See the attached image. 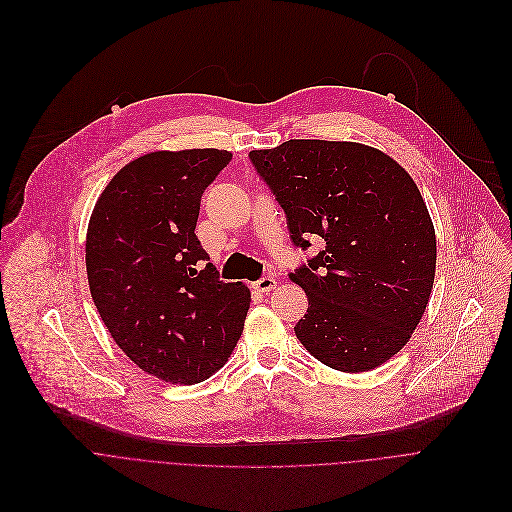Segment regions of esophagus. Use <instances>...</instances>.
<instances>
[{
  "mask_svg": "<svg viewBox=\"0 0 512 512\" xmlns=\"http://www.w3.org/2000/svg\"><path fill=\"white\" fill-rule=\"evenodd\" d=\"M252 286H254L258 292H270V290L276 286V280H274V276H262V278L256 280Z\"/></svg>",
  "mask_w": 512,
  "mask_h": 512,
  "instance_id": "1",
  "label": "esophagus"
}]
</instances>
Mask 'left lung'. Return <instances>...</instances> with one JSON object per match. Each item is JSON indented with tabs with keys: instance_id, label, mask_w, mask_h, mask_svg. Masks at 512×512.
<instances>
[{
	"instance_id": "left-lung-1",
	"label": "left lung",
	"mask_w": 512,
	"mask_h": 512,
	"mask_svg": "<svg viewBox=\"0 0 512 512\" xmlns=\"http://www.w3.org/2000/svg\"><path fill=\"white\" fill-rule=\"evenodd\" d=\"M286 214L290 240L325 248L290 272L309 309L296 339L321 363L371 371L416 331L436 274V232L426 201L397 161L349 141L290 139L250 151Z\"/></svg>"
}]
</instances>
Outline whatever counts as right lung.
I'll return each instance as SVG.
<instances>
[{"label":"right lung","mask_w":512,"mask_h":512,"mask_svg":"<svg viewBox=\"0 0 512 512\" xmlns=\"http://www.w3.org/2000/svg\"><path fill=\"white\" fill-rule=\"evenodd\" d=\"M230 151H155L100 193L86 232L88 286L115 343L145 373L193 385L232 355L250 290L224 282L195 236L201 193Z\"/></svg>","instance_id":"1"}]
</instances>
